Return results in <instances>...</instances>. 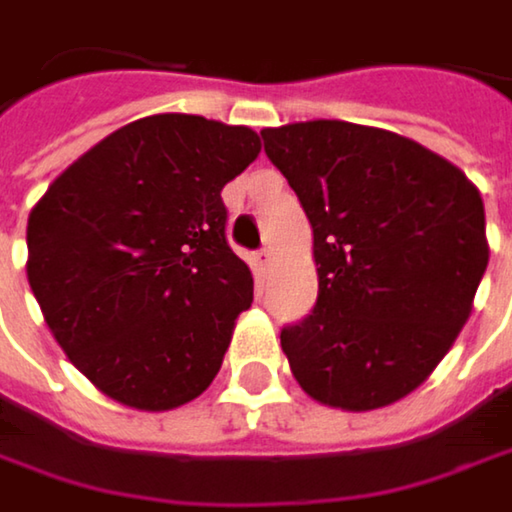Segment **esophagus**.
Here are the masks:
<instances>
[{"label":"esophagus","instance_id":"esophagus-1","mask_svg":"<svg viewBox=\"0 0 512 512\" xmlns=\"http://www.w3.org/2000/svg\"><path fill=\"white\" fill-rule=\"evenodd\" d=\"M257 266H260L263 272L272 266V252H269V249H260V252H257Z\"/></svg>","mask_w":512,"mask_h":512}]
</instances>
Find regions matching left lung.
I'll list each match as a JSON object with an SVG mask.
<instances>
[{
	"mask_svg": "<svg viewBox=\"0 0 512 512\" xmlns=\"http://www.w3.org/2000/svg\"><path fill=\"white\" fill-rule=\"evenodd\" d=\"M311 222L317 305L281 329L302 391L370 412L448 356L489 263L477 186L424 145L350 121L260 130Z\"/></svg>",
	"mask_w": 512,
	"mask_h": 512,
	"instance_id": "1",
	"label": "left lung"
}]
</instances>
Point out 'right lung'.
<instances>
[{
    "mask_svg": "<svg viewBox=\"0 0 512 512\" xmlns=\"http://www.w3.org/2000/svg\"><path fill=\"white\" fill-rule=\"evenodd\" d=\"M260 154L249 127L139 118L67 165L29 213V284L52 338L106 397L168 412L210 388L252 269L222 189Z\"/></svg>",
    "mask_w": 512,
    "mask_h": 512,
    "instance_id": "1",
    "label": "right lung"
}]
</instances>
